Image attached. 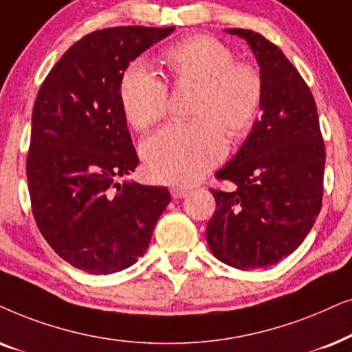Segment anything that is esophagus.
I'll return each mask as SVG.
<instances>
[{
	"instance_id": "esophagus-1",
	"label": "esophagus",
	"mask_w": 352,
	"mask_h": 352,
	"mask_svg": "<svg viewBox=\"0 0 352 352\" xmlns=\"http://www.w3.org/2000/svg\"><path fill=\"white\" fill-rule=\"evenodd\" d=\"M188 193H190V190L188 188H184V186H172V188H170L172 198H175V199L186 198V196H188Z\"/></svg>"
}]
</instances>
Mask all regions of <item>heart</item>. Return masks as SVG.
<instances>
[{
	"label": "heart",
	"instance_id": "heart-1",
	"mask_svg": "<svg viewBox=\"0 0 352 352\" xmlns=\"http://www.w3.org/2000/svg\"><path fill=\"white\" fill-rule=\"evenodd\" d=\"M159 63L173 85H195L188 124H170L143 144L144 166L154 180L191 185L227 153L225 130L233 138L250 132L259 114L264 83L254 65L209 35H191L162 51ZM119 100L133 129L144 132L166 116L167 87L142 64L125 70Z\"/></svg>",
	"mask_w": 352,
	"mask_h": 352
}]
</instances>
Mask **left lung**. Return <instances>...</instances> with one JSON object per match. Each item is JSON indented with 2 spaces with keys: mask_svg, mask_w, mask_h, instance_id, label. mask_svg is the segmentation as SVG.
<instances>
[{
  "mask_svg": "<svg viewBox=\"0 0 352 352\" xmlns=\"http://www.w3.org/2000/svg\"><path fill=\"white\" fill-rule=\"evenodd\" d=\"M227 32L245 38L256 56L262 116L215 173L236 188L212 190L217 208L206 238L223 264L251 270L277 264L311 232L322 208L325 144L312 93L278 46L252 30Z\"/></svg>",
  "mask_w": 352,
  "mask_h": 352,
  "instance_id": "8db88e82",
  "label": "left lung"
}]
</instances>
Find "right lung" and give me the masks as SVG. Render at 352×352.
<instances>
[{"mask_svg": "<svg viewBox=\"0 0 352 352\" xmlns=\"http://www.w3.org/2000/svg\"><path fill=\"white\" fill-rule=\"evenodd\" d=\"M173 29L129 25L88 34L65 51L36 95L27 156L32 212L56 254L88 274L133 265L170 203L164 186L117 180L138 166L120 78Z\"/></svg>", "mask_w": 352, "mask_h": 352, "instance_id": "1", "label": "right lung"}]
</instances>
